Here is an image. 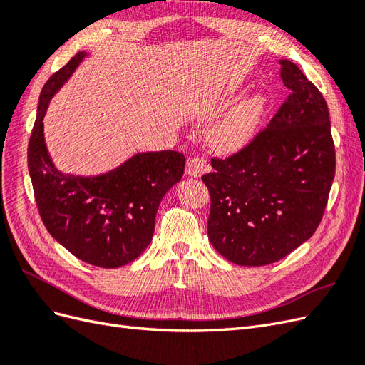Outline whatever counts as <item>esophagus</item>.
I'll return each instance as SVG.
<instances>
[{
	"label": "esophagus",
	"mask_w": 365,
	"mask_h": 365,
	"mask_svg": "<svg viewBox=\"0 0 365 365\" xmlns=\"http://www.w3.org/2000/svg\"><path fill=\"white\" fill-rule=\"evenodd\" d=\"M207 170H208V164L204 157H195L187 161L185 173L192 176V178H200V176H202Z\"/></svg>",
	"instance_id": "obj_1"
}]
</instances>
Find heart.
<instances>
[{"label": "heart", "instance_id": "b5f03b06", "mask_svg": "<svg viewBox=\"0 0 365 365\" xmlns=\"http://www.w3.org/2000/svg\"><path fill=\"white\" fill-rule=\"evenodd\" d=\"M267 108L268 98L262 93L240 98L210 129V145L220 153L245 149L256 138Z\"/></svg>", "mask_w": 365, "mask_h": 365}]
</instances>
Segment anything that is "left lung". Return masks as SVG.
<instances>
[{"label":"left lung","instance_id":"obj_1","mask_svg":"<svg viewBox=\"0 0 365 365\" xmlns=\"http://www.w3.org/2000/svg\"><path fill=\"white\" fill-rule=\"evenodd\" d=\"M279 63L288 101L245 149L212 160L202 176L212 197L208 240L240 267L279 262L311 237L335 176L324 97L294 62Z\"/></svg>","mask_w":365,"mask_h":365}]
</instances>
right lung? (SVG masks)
I'll list each match as a JSON object with an SVG mask.
<instances>
[{"label": "right lung", "instance_id": "right-lung-1", "mask_svg": "<svg viewBox=\"0 0 365 365\" xmlns=\"http://www.w3.org/2000/svg\"><path fill=\"white\" fill-rule=\"evenodd\" d=\"M86 56V51L77 53L42 88L29 141V173L48 233L77 259L120 268L150 244L160 202L182 178L185 158L175 150L137 152L117 168L91 176L56 168L43 137V117Z\"/></svg>", "mask_w": 365, "mask_h": 365}]
</instances>
